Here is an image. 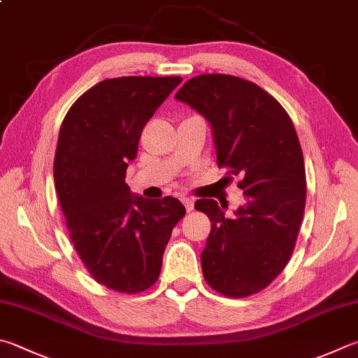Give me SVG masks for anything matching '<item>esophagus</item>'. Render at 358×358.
<instances>
[{
    "instance_id": "34e87169",
    "label": "esophagus",
    "mask_w": 358,
    "mask_h": 358,
    "mask_svg": "<svg viewBox=\"0 0 358 358\" xmlns=\"http://www.w3.org/2000/svg\"><path fill=\"white\" fill-rule=\"evenodd\" d=\"M182 202H184L187 212H192L194 208V201L192 198H184V199H182Z\"/></svg>"
}]
</instances>
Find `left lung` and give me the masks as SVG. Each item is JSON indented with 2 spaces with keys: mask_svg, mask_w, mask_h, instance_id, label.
I'll list each match as a JSON object with an SVG mask.
<instances>
[{
  "mask_svg": "<svg viewBox=\"0 0 358 358\" xmlns=\"http://www.w3.org/2000/svg\"><path fill=\"white\" fill-rule=\"evenodd\" d=\"M176 99L206 117L218 166L241 178L246 199L234 217L213 199L194 208L212 224L201 254L206 282L227 298H246L271 284L294 251L307 194L298 134L278 99L231 74L194 76Z\"/></svg>",
  "mask_w": 358,
  "mask_h": 358,
  "instance_id": "obj_1",
  "label": "left lung"
}]
</instances>
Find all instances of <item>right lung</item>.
<instances>
[{
	"label": "right lung",
	"mask_w": 358,
	"mask_h": 358,
	"mask_svg": "<svg viewBox=\"0 0 358 358\" xmlns=\"http://www.w3.org/2000/svg\"><path fill=\"white\" fill-rule=\"evenodd\" d=\"M179 76L104 79L66 112L54 157V185L70 240L98 284L141 293L156 284L162 257L185 207L173 196H132L127 164L145 124Z\"/></svg>",
	"instance_id": "right-lung-1"
}]
</instances>
